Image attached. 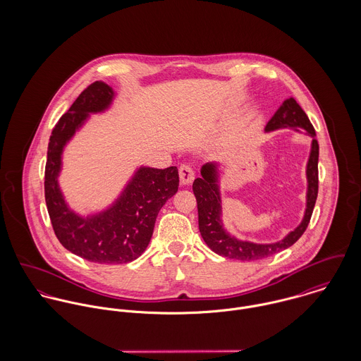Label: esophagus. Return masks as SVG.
<instances>
[{
  "label": "esophagus",
  "mask_w": 361,
  "mask_h": 361,
  "mask_svg": "<svg viewBox=\"0 0 361 361\" xmlns=\"http://www.w3.org/2000/svg\"><path fill=\"white\" fill-rule=\"evenodd\" d=\"M179 178H180V183L182 185H189L193 182L195 179V169L188 165V164H183L179 166Z\"/></svg>",
  "instance_id": "34e87169"
}]
</instances>
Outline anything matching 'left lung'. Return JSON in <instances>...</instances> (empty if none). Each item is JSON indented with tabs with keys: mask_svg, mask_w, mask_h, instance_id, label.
<instances>
[{
	"mask_svg": "<svg viewBox=\"0 0 361 361\" xmlns=\"http://www.w3.org/2000/svg\"><path fill=\"white\" fill-rule=\"evenodd\" d=\"M281 128L302 129L312 137L309 162H307V207L302 224L292 231L288 236L276 243L258 245L243 242L231 236L222 226L221 221V197L218 188V171L215 164H206L202 168V178L195 179L193 193L197 200L199 209V229L207 246L222 257L235 258L242 261H255L259 258L276 255L299 240L309 226L310 218L315 206L318 195V142L315 140V130L310 122L309 116L298 102L290 97L278 108L274 116L268 121L265 132L276 130Z\"/></svg>",
	"mask_w": 361,
	"mask_h": 361,
	"instance_id": "left-lung-1",
	"label": "left lung"
}]
</instances>
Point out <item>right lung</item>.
I'll return each instance as SVG.
<instances>
[{
  "mask_svg": "<svg viewBox=\"0 0 361 361\" xmlns=\"http://www.w3.org/2000/svg\"><path fill=\"white\" fill-rule=\"evenodd\" d=\"M112 99V89L103 82L92 83L79 94L52 129L44 173L46 204L59 243L71 253L99 264H123L139 257L150 243L159 209L179 186L176 166H142L119 199L103 212L82 218L68 208L56 179L63 146L89 114L106 109Z\"/></svg>",
  "mask_w": 361,
  "mask_h": 361,
  "instance_id": "right-lung-1",
  "label": "right lung"
}]
</instances>
